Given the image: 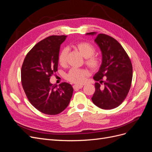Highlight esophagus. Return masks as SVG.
<instances>
[{"label":"esophagus","mask_w":152,"mask_h":152,"mask_svg":"<svg viewBox=\"0 0 152 152\" xmlns=\"http://www.w3.org/2000/svg\"><path fill=\"white\" fill-rule=\"evenodd\" d=\"M83 87V85H75L73 86V88H74L75 90H77L78 89H81Z\"/></svg>","instance_id":"1"}]
</instances>
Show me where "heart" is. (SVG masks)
I'll use <instances>...</instances> for the list:
<instances>
[{
	"label": "heart",
	"mask_w": 152,
	"mask_h": 152,
	"mask_svg": "<svg viewBox=\"0 0 152 152\" xmlns=\"http://www.w3.org/2000/svg\"><path fill=\"white\" fill-rule=\"evenodd\" d=\"M76 47L81 54L86 58V64L91 69L96 70L100 67L101 59L99 57L94 55L96 50L94 45L88 42H80L76 44ZM67 53L68 50L66 48H63L61 51L58 57V62L61 65L64 66L66 64ZM88 75V73L86 70L72 68L66 75V78L67 80L71 83L81 84L84 82L85 77Z\"/></svg>",
	"instance_id": "1"
}]
</instances>
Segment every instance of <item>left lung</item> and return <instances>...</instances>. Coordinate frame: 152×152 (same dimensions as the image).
<instances>
[{
	"instance_id": "obj_1",
	"label": "left lung",
	"mask_w": 152,
	"mask_h": 152,
	"mask_svg": "<svg viewBox=\"0 0 152 152\" xmlns=\"http://www.w3.org/2000/svg\"><path fill=\"white\" fill-rule=\"evenodd\" d=\"M95 35L96 32L88 33ZM95 42L102 52V64L94 76L95 91L91 98L99 108L110 110L119 106L128 95L133 77V67L129 57L115 39L105 34H99ZM104 77L106 81H103ZM104 83V86L101 84Z\"/></svg>"
}]
</instances>
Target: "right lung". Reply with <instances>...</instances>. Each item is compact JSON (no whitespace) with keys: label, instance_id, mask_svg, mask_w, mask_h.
I'll list each match as a JSON object with an SVG mask.
<instances>
[{"label":"right lung","instance_id":"obj_1","mask_svg":"<svg viewBox=\"0 0 152 152\" xmlns=\"http://www.w3.org/2000/svg\"><path fill=\"white\" fill-rule=\"evenodd\" d=\"M67 36L53 35L38 42L28 53L21 68L23 90L31 105L43 114L57 115L69 105L73 88L67 83L57 86L50 77L57 71L61 44Z\"/></svg>","mask_w":152,"mask_h":152}]
</instances>
